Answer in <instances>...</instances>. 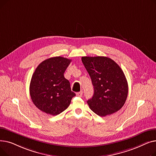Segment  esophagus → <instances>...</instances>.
I'll use <instances>...</instances> for the list:
<instances>
[{
  "instance_id": "34e87169",
  "label": "esophagus",
  "mask_w": 156,
  "mask_h": 156,
  "mask_svg": "<svg viewBox=\"0 0 156 156\" xmlns=\"http://www.w3.org/2000/svg\"><path fill=\"white\" fill-rule=\"evenodd\" d=\"M82 95H83V92L82 91H81V92H79L76 93V95L78 97H81V96H82Z\"/></svg>"
}]
</instances>
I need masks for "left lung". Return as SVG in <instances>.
Masks as SVG:
<instances>
[{
    "instance_id": "left-lung-1",
    "label": "left lung",
    "mask_w": 156,
    "mask_h": 156,
    "mask_svg": "<svg viewBox=\"0 0 156 156\" xmlns=\"http://www.w3.org/2000/svg\"><path fill=\"white\" fill-rule=\"evenodd\" d=\"M81 61L92 80L94 94L87 101L97 115L105 116L119 111L125 103L128 86L119 66L107 57H82Z\"/></svg>"
}]
</instances>
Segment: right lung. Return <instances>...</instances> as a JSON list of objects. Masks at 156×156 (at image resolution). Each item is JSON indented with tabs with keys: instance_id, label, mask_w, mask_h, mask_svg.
I'll list each match as a JSON object with an SVG mask.
<instances>
[{
	"instance_id": "obj_1",
	"label": "right lung",
	"mask_w": 156,
	"mask_h": 156,
	"mask_svg": "<svg viewBox=\"0 0 156 156\" xmlns=\"http://www.w3.org/2000/svg\"><path fill=\"white\" fill-rule=\"evenodd\" d=\"M71 60L62 57L48 58L41 62L33 74L30 85L31 100L36 107L55 116L66 109L76 94L64 73Z\"/></svg>"
}]
</instances>
